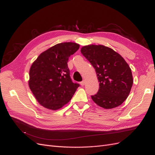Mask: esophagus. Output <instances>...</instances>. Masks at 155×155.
Masks as SVG:
<instances>
[{
  "label": "esophagus",
  "mask_w": 155,
  "mask_h": 155,
  "mask_svg": "<svg viewBox=\"0 0 155 155\" xmlns=\"http://www.w3.org/2000/svg\"><path fill=\"white\" fill-rule=\"evenodd\" d=\"M85 82H86V81H82V82H81V83H80V84H81V85L82 86H84V85H85V83H86Z\"/></svg>",
  "instance_id": "esophagus-1"
}]
</instances>
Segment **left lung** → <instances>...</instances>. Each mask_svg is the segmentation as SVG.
Masks as SVG:
<instances>
[{"label": "left lung", "instance_id": "obj_1", "mask_svg": "<svg viewBox=\"0 0 155 155\" xmlns=\"http://www.w3.org/2000/svg\"><path fill=\"white\" fill-rule=\"evenodd\" d=\"M81 53L95 69L100 82L98 93L91 96L93 101L104 109L121 105L129 96L133 83L131 69L126 61L103 45L85 46Z\"/></svg>", "mask_w": 155, "mask_h": 155}]
</instances>
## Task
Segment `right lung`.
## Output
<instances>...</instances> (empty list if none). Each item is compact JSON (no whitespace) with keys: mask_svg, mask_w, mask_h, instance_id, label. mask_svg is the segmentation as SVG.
<instances>
[{"mask_svg":"<svg viewBox=\"0 0 155 155\" xmlns=\"http://www.w3.org/2000/svg\"><path fill=\"white\" fill-rule=\"evenodd\" d=\"M79 47L74 42L57 44L42 52L32 64L28 84L41 106L57 110L73 97L80 85L72 82L68 62Z\"/></svg>","mask_w":155,"mask_h":155,"instance_id":"1","label":"right lung"}]
</instances>
